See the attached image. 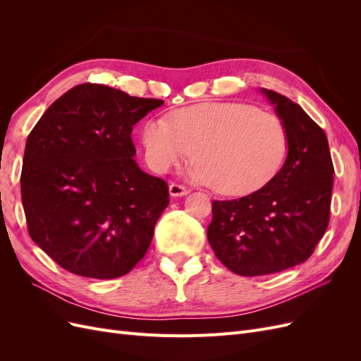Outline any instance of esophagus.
<instances>
[{
	"label": "esophagus",
	"mask_w": 361,
	"mask_h": 361,
	"mask_svg": "<svg viewBox=\"0 0 361 361\" xmlns=\"http://www.w3.org/2000/svg\"><path fill=\"white\" fill-rule=\"evenodd\" d=\"M169 192H170L171 197H183V195L190 194V190L182 187V185H178V183H170Z\"/></svg>",
	"instance_id": "1"
}]
</instances>
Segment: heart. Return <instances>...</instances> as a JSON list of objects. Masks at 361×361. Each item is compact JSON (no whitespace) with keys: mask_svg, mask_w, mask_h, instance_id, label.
Wrapping results in <instances>:
<instances>
[{"mask_svg":"<svg viewBox=\"0 0 361 361\" xmlns=\"http://www.w3.org/2000/svg\"><path fill=\"white\" fill-rule=\"evenodd\" d=\"M152 170L167 173L194 150L191 176L221 194H247L267 185L288 152L285 123L243 102H206L150 118L141 130Z\"/></svg>","mask_w":361,"mask_h":361,"instance_id":"1","label":"heart"}]
</instances>
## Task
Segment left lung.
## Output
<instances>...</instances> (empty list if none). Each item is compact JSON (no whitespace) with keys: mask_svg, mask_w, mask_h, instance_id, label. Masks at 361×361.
<instances>
[{"mask_svg":"<svg viewBox=\"0 0 361 361\" xmlns=\"http://www.w3.org/2000/svg\"><path fill=\"white\" fill-rule=\"evenodd\" d=\"M288 133V155L265 187L212 203L207 227L215 256L238 276H267L307 260L330 220L333 161L329 140L289 97L260 89Z\"/></svg>","mask_w":361,"mask_h":361,"instance_id":"obj_1","label":"left lung"}]
</instances>
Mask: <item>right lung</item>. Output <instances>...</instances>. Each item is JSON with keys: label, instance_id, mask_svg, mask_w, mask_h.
I'll return each instance as SVG.
<instances>
[{"label": "right lung", "instance_id": "1", "mask_svg": "<svg viewBox=\"0 0 361 361\" xmlns=\"http://www.w3.org/2000/svg\"><path fill=\"white\" fill-rule=\"evenodd\" d=\"M162 104L81 84L30 133L20 174L28 232L72 274L116 279L145 257L169 188L138 167L130 133Z\"/></svg>", "mask_w": 361, "mask_h": 361}]
</instances>
